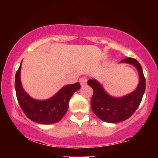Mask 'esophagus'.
<instances>
[{
    "mask_svg": "<svg viewBox=\"0 0 158 158\" xmlns=\"http://www.w3.org/2000/svg\"><path fill=\"white\" fill-rule=\"evenodd\" d=\"M79 82H80L81 86H83V85H85L87 83V79L85 77H81L79 79Z\"/></svg>",
    "mask_w": 158,
    "mask_h": 158,
    "instance_id": "obj_1",
    "label": "esophagus"
}]
</instances>
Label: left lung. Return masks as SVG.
Wrapping results in <instances>:
<instances>
[{
  "mask_svg": "<svg viewBox=\"0 0 158 158\" xmlns=\"http://www.w3.org/2000/svg\"><path fill=\"white\" fill-rule=\"evenodd\" d=\"M133 65L139 75V83L131 93L120 97L110 96L103 86L96 79H89L88 85L94 90L90 106L94 113L101 120L109 123H117L126 120L135 112L140 104L145 90L146 79L142 67L136 59L128 58L119 61Z\"/></svg>",
  "mask_w": 158,
  "mask_h": 158,
  "instance_id": "8db88e82",
  "label": "left lung"
}]
</instances>
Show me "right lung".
<instances>
[{
	"mask_svg": "<svg viewBox=\"0 0 158 158\" xmlns=\"http://www.w3.org/2000/svg\"><path fill=\"white\" fill-rule=\"evenodd\" d=\"M21 62L15 74V88L18 101L25 115L40 124H52L60 121L68 109V103L73 94L80 88L79 82L63 86L49 99H36L23 89L21 81Z\"/></svg>",
	"mask_w": 158,
	"mask_h": 158,
	"instance_id": "add662e5",
	"label": "right lung"
}]
</instances>
